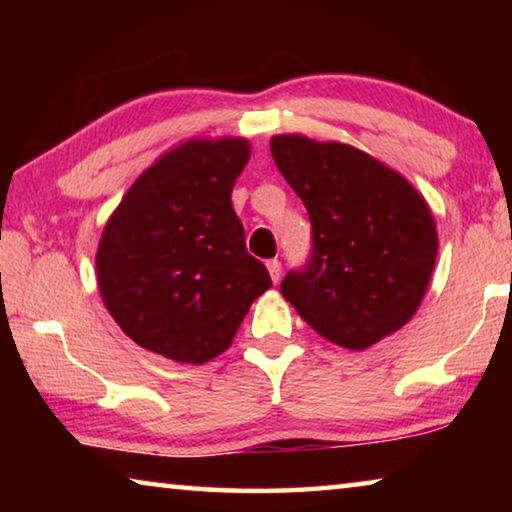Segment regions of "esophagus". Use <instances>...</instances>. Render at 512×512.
I'll return each instance as SVG.
<instances>
[{
  "instance_id": "34e87169",
  "label": "esophagus",
  "mask_w": 512,
  "mask_h": 512,
  "mask_svg": "<svg viewBox=\"0 0 512 512\" xmlns=\"http://www.w3.org/2000/svg\"><path fill=\"white\" fill-rule=\"evenodd\" d=\"M266 268H268V275H271V280H273L275 284L280 282V277H282V264L277 262V259H268Z\"/></svg>"
}]
</instances>
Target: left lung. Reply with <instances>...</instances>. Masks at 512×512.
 <instances>
[{
    "mask_svg": "<svg viewBox=\"0 0 512 512\" xmlns=\"http://www.w3.org/2000/svg\"><path fill=\"white\" fill-rule=\"evenodd\" d=\"M277 169L305 203L311 248L282 296L309 327L345 350H366L418 311L438 255L424 196L370 153L307 135L271 137Z\"/></svg>",
    "mask_w": 512,
    "mask_h": 512,
    "instance_id": "8db88e82",
    "label": "left lung"
}]
</instances>
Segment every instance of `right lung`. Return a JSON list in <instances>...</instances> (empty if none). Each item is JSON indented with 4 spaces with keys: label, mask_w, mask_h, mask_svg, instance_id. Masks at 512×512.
Instances as JSON below:
<instances>
[{
    "label": "right lung",
    "mask_w": 512,
    "mask_h": 512,
    "mask_svg": "<svg viewBox=\"0 0 512 512\" xmlns=\"http://www.w3.org/2000/svg\"><path fill=\"white\" fill-rule=\"evenodd\" d=\"M248 160L246 137H194L144 169L110 214L94 257L99 293L140 348L201 366L271 289L230 201Z\"/></svg>",
    "instance_id": "add662e5"
}]
</instances>
